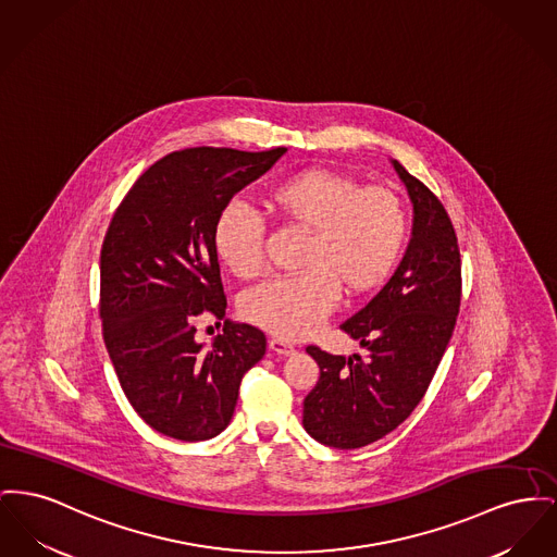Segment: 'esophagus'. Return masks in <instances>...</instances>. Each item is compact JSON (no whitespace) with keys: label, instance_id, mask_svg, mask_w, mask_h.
Masks as SVG:
<instances>
[{"label":"esophagus","instance_id":"1","mask_svg":"<svg viewBox=\"0 0 557 557\" xmlns=\"http://www.w3.org/2000/svg\"><path fill=\"white\" fill-rule=\"evenodd\" d=\"M269 349L273 351V354H277V356H293L295 354V345H290V343H286V341H282V338H271L269 341Z\"/></svg>","mask_w":557,"mask_h":557}]
</instances>
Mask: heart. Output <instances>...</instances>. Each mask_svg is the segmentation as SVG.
<instances>
[{
  "label": "heart",
  "mask_w": 557,
  "mask_h": 557,
  "mask_svg": "<svg viewBox=\"0 0 557 557\" xmlns=\"http://www.w3.org/2000/svg\"><path fill=\"white\" fill-rule=\"evenodd\" d=\"M273 219L305 231L298 275L264 282L242 298L246 322L277 338L311 334L334 309L338 290L356 300L379 290L404 255L410 214L404 199L385 187H363L358 178L305 168L275 181L262 197ZM219 259L239 280L261 275L264 230L246 208L225 206L212 230Z\"/></svg>",
  "instance_id": "b5f03b06"
}]
</instances>
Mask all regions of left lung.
<instances>
[{
  "label": "left lung",
  "mask_w": 557,
  "mask_h": 557,
  "mask_svg": "<svg viewBox=\"0 0 557 557\" xmlns=\"http://www.w3.org/2000/svg\"><path fill=\"white\" fill-rule=\"evenodd\" d=\"M412 206L410 246L392 280L341 327L366 349L332 356L315 345L318 385L302 401V425L341 450L368 446L401 425L423 399L444 358L460 307V252L442 201L393 162Z\"/></svg>",
  "instance_id": "8db88e82"
}]
</instances>
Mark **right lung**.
<instances>
[{"label": "right lung", "instance_id": "obj_1", "mask_svg": "<svg viewBox=\"0 0 557 557\" xmlns=\"http://www.w3.org/2000/svg\"><path fill=\"white\" fill-rule=\"evenodd\" d=\"M286 153L189 147L145 170L100 248L102 338L138 417L183 442L230 425L244 374L262 360L259 327L225 322L210 347L201 315L225 318L227 296L212 230L231 197Z\"/></svg>", "mask_w": 557, "mask_h": 557}]
</instances>
